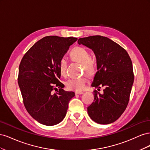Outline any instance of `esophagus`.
I'll list each match as a JSON object with an SVG mask.
<instances>
[{"label":"esophagus","instance_id":"esophagus-1","mask_svg":"<svg viewBox=\"0 0 150 150\" xmlns=\"http://www.w3.org/2000/svg\"><path fill=\"white\" fill-rule=\"evenodd\" d=\"M75 94H83V92H82V91H76V92H75Z\"/></svg>","mask_w":150,"mask_h":150}]
</instances>
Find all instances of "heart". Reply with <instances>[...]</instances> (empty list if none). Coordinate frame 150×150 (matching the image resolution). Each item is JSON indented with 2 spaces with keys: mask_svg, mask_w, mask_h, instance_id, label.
I'll return each mask as SVG.
<instances>
[{
  "mask_svg": "<svg viewBox=\"0 0 150 150\" xmlns=\"http://www.w3.org/2000/svg\"><path fill=\"white\" fill-rule=\"evenodd\" d=\"M69 56L71 59L78 62L83 65V70L86 74L92 76L96 71V66L94 61L91 59V54L87 49L81 46H77L72 49ZM67 61L64 58H62L59 62V70L62 76L66 75ZM88 82V79L86 76H82L78 78H71L66 82V86L68 89L76 91L83 90Z\"/></svg>",
  "mask_w": 150,
  "mask_h": 150,
  "instance_id": "b5f03b06",
  "label": "heart"
}]
</instances>
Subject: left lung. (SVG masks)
Wrapping results in <instances>:
<instances>
[{"instance_id":"8db88e82","label":"left lung","mask_w":150,"mask_h":150,"mask_svg":"<svg viewBox=\"0 0 150 150\" xmlns=\"http://www.w3.org/2000/svg\"><path fill=\"white\" fill-rule=\"evenodd\" d=\"M78 42L91 49L96 57L98 71L91 86L105 88L103 94L94 91V102L87 109L88 115L97 123L110 124L128 106L134 82L132 61L124 48L106 37L89 36L79 39Z\"/></svg>"}]
</instances>
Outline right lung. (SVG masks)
Segmentation results:
<instances>
[{
  "instance_id": "add662e5",
  "label": "right lung",
  "mask_w": 150,
  "mask_h": 150,
  "mask_svg": "<svg viewBox=\"0 0 150 150\" xmlns=\"http://www.w3.org/2000/svg\"><path fill=\"white\" fill-rule=\"evenodd\" d=\"M78 39L46 36L35 43L22 57L18 84L26 110L34 120L46 126L61 122L74 92L62 89L59 81V62ZM59 91L56 93L54 90Z\"/></svg>"
}]
</instances>
